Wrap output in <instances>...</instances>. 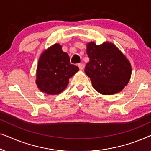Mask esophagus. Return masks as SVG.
<instances>
[{
  "label": "esophagus",
  "mask_w": 151,
  "mask_h": 151,
  "mask_svg": "<svg viewBox=\"0 0 151 151\" xmlns=\"http://www.w3.org/2000/svg\"><path fill=\"white\" fill-rule=\"evenodd\" d=\"M78 67H79V69L80 70H83L84 67V64L83 63H79V64H78Z\"/></svg>",
  "instance_id": "esophagus-1"
}]
</instances>
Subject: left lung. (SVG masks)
I'll return each instance as SVG.
<instances>
[{"instance_id": "obj_1", "label": "left lung", "mask_w": 151, "mask_h": 151, "mask_svg": "<svg viewBox=\"0 0 151 151\" xmlns=\"http://www.w3.org/2000/svg\"><path fill=\"white\" fill-rule=\"evenodd\" d=\"M86 53L89 62L84 71L97 91L112 95L127 85L131 76V64L115 45L108 42L99 45L89 42Z\"/></svg>"}]
</instances>
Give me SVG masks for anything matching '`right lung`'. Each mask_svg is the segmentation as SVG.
I'll return each mask as SVG.
<instances>
[{
  "label": "right lung",
  "instance_id": "1",
  "mask_svg": "<svg viewBox=\"0 0 151 151\" xmlns=\"http://www.w3.org/2000/svg\"><path fill=\"white\" fill-rule=\"evenodd\" d=\"M79 70L70 63L69 55L62 46L55 44L45 50L39 58L36 84L39 89L49 95H57L67 86L69 78Z\"/></svg>",
  "mask_w": 151,
  "mask_h": 151
}]
</instances>
